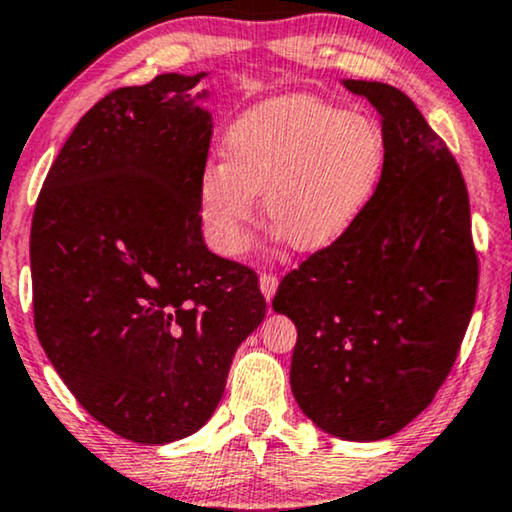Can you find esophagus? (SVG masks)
Wrapping results in <instances>:
<instances>
[{
  "mask_svg": "<svg viewBox=\"0 0 512 512\" xmlns=\"http://www.w3.org/2000/svg\"><path fill=\"white\" fill-rule=\"evenodd\" d=\"M258 282H261V293L265 296V300H272V296H275V291L279 286L277 275H272V272H263Z\"/></svg>",
  "mask_w": 512,
  "mask_h": 512,
  "instance_id": "obj_1",
  "label": "esophagus"
}]
</instances>
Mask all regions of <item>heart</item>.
Wrapping results in <instances>:
<instances>
[{
    "label": "heart",
    "mask_w": 512,
    "mask_h": 512,
    "mask_svg": "<svg viewBox=\"0 0 512 512\" xmlns=\"http://www.w3.org/2000/svg\"><path fill=\"white\" fill-rule=\"evenodd\" d=\"M384 160L382 132L366 116L307 95L258 104L230 125L226 158L202 167V233L221 256H240L263 191L265 214L291 247H328L366 212Z\"/></svg>",
    "instance_id": "1"
}]
</instances>
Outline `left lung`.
Segmentation results:
<instances>
[{"instance_id":"obj_1","label":"left lung","mask_w":512,"mask_h":512,"mask_svg":"<svg viewBox=\"0 0 512 512\" xmlns=\"http://www.w3.org/2000/svg\"><path fill=\"white\" fill-rule=\"evenodd\" d=\"M382 116V181L352 228L289 272L272 300L298 328L291 391L335 438L394 436L450 375L478 293L461 170L408 95L342 81Z\"/></svg>"}]
</instances>
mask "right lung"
<instances>
[{"instance_id":"1","label":"right lung","mask_w":512,"mask_h":512,"mask_svg":"<svg viewBox=\"0 0 512 512\" xmlns=\"http://www.w3.org/2000/svg\"><path fill=\"white\" fill-rule=\"evenodd\" d=\"M160 74L102 97L62 146L32 216L34 328L76 401L121 438L205 426L265 317L256 272L207 249L198 177L205 79Z\"/></svg>"}]
</instances>
